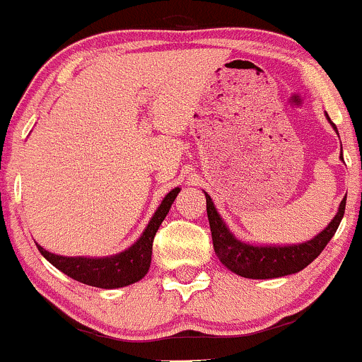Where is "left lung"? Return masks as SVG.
I'll return each instance as SVG.
<instances>
[{
    "instance_id": "obj_1",
    "label": "left lung",
    "mask_w": 362,
    "mask_h": 362,
    "mask_svg": "<svg viewBox=\"0 0 362 362\" xmlns=\"http://www.w3.org/2000/svg\"><path fill=\"white\" fill-rule=\"evenodd\" d=\"M328 122L329 117L327 115ZM333 129L337 132L335 123H332ZM344 160V158H342ZM206 196V211H208L209 228H211L213 237V247L216 252L218 259L223 263L230 272L237 273V275L244 278H252V280H268V278L287 276L292 273L300 272L305 266L311 264L313 261L320 256L321 251L327 247V244L335 235L337 228H339L340 221L344 218L345 211V201L339 206L333 220L329 221L327 228L320 232L315 239L303 242V244H292V245H251L247 242H242L226 228L225 221L218 214L214 208L211 197L208 192Z\"/></svg>"
}]
</instances>
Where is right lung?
<instances>
[{"instance_id":"1","label":"right lung","mask_w":362,"mask_h":362,"mask_svg":"<svg viewBox=\"0 0 362 362\" xmlns=\"http://www.w3.org/2000/svg\"><path fill=\"white\" fill-rule=\"evenodd\" d=\"M180 192V189L175 187L170 190L161 201L160 208L153 214L151 221L139 237V240L132 247L120 254H115L110 257H66L58 256L46 251L39 244L37 249L42 256L49 261L51 264L57 266L59 272L69 275L74 280L81 281V284L90 285V287L99 288H118L127 287L130 284H136L141 278L146 276L149 266H151V254H153V240L156 235L158 228L168 214L172 208L175 197Z\"/></svg>"}]
</instances>
